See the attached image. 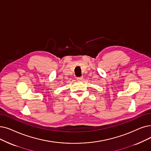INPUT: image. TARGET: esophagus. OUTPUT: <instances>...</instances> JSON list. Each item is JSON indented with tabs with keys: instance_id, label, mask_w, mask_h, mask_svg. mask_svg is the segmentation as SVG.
Returning a JSON list of instances; mask_svg holds the SVG:
<instances>
[{
	"instance_id": "34e87169",
	"label": "esophagus",
	"mask_w": 151,
	"mask_h": 151,
	"mask_svg": "<svg viewBox=\"0 0 151 151\" xmlns=\"http://www.w3.org/2000/svg\"><path fill=\"white\" fill-rule=\"evenodd\" d=\"M76 79H77V80H78V81H82V80H83V76H81V77L77 78Z\"/></svg>"
}]
</instances>
